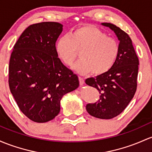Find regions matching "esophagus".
Wrapping results in <instances>:
<instances>
[{
  "mask_svg": "<svg viewBox=\"0 0 152 152\" xmlns=\"http://www.w3.org/2000/svg\"><path fill=\"white\" fill-rule=\"evenodd\" d=\"M84 79H83V77H79V82H80V86H82V85L84 84Z\"/></svg>",
  "mask_w": 152,
  "mask_h": 152,
  "instance_id": "esophagus-1",
  "label": "esophagus"
}]
</instances>
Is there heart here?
<instances>
[{"label": "heart", "instance_id": "b5f03b06", "mask_svg": "<svg viewBox=\"0 0 152 152\" xmlns=\"http://www.w3.org/2000/svg\"><path fill=\"white\" fill-rule=\"evenodd\" d=\"M56 52L66 65L71 66L80 52V59L73 66L80 74L99 75L114 66L120 53L117 41L94 26L79 27L69 35L58 37L55 45Z\"/></svg>", "mask_w": 152, "mask_h": 152}]
</instances>
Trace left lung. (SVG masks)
Instances as JSON below:
<instances>
[{
  "label": "left lung",
  "instance_id": "8db88e82",
  "mask_svg": "<svg viewBox=\"0 0 152 152\" xmlns=\"http://www.w3.org/2000/svg\"><path fill=\"white\" fill-rule=\"evenodd\" d=\"M115 33L120 41V53L114 66L106 73L86 80L100 94L99 101L88 104L86 110L93 117L112 119L117 117L132 100L137 88L138 56L130 37L120 27L111 23H102Z\"/></svg>",
  "mask_w": 152,
  "mask_h": 152
}]
</instances>
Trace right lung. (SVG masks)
I'll return each instance as SVG.
<instances>
[{
	"instance_id": "1",
	"label": "right lung",
	"mask_w": 152,
	"mask_h": 152,
	"mask_svg": "<svg viewBox=\"0 0 152 152\" xmlns=\"http://www.w3.org/2000/svg\"><path fill=\"white\" fill-rule=\"evenodd\" d=\"M62 30L58 22L32 24L11 53L9 88L22 113L35 122L53 120L63 96L79 86L78 77L63 64L55 49Z\"/></svg>"
}]
</instances>
